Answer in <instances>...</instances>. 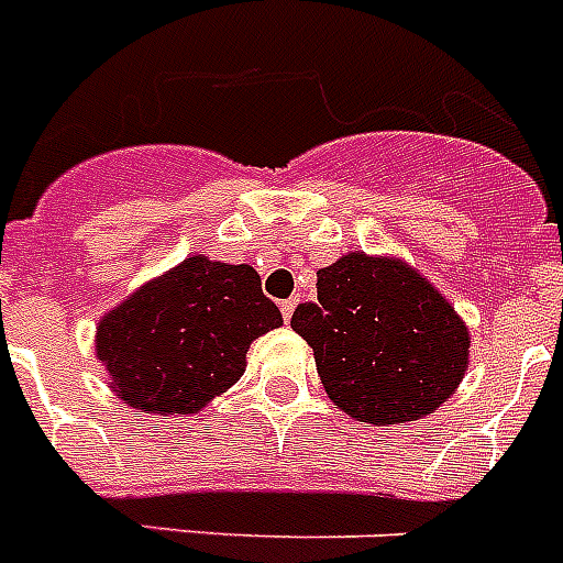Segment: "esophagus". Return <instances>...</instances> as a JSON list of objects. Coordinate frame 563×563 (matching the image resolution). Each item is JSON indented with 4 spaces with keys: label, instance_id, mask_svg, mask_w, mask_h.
Wrapping results in <instances>:
<instances>
[{
    "label": "esophagus",
    "instance_id": "esophagus-1",
    "mask_svg": "<svg viewBox=\"0 0 563 563\" xmlns=\"http://www.w3.org/2000/svg\"><path fill=\"white\" fill-rule=\"evenodd\" d=\"M295 306H297V297H289V300H283V303H280L283 321H286V323L291 321V314H295Z\"/></svg>",
    "mask_w": 563,
    "mask_h": 563
}]
</instances>
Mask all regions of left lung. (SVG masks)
Returning a JSON list of instances; mask_svg holds the SVG:
<instances>
[{"mask_svg": "<svg viewBox=\"0 0 563 563\" xmlns=\"http://www.w3.org/2000/svg\"><path fill=\"white\" fill-rule=\"evenodd\" d=\"M329 399L369 424L433 413L463 382L468 329L431 283L396 260L346 254L318 272L291 314Z\"/></svg>", "mask_w": 563, "mask_h": 563, "instance_id": "1", "label": "left lung"}]
</instances>
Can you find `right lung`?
I'll list each match as a JSON object with an SVG mask.
<instances>
[{"mask_svg": "<svg viewBox=\"0 0 563 563\" xmlns=\"http://www.w3.org/2000/svg\"><path fill=\"white\" fill-rule=\"evenodd\" d=\"M280 323L254 268L199 254L100 321L98 358L130 408L194 413L240 382L251 341Z\"/></svg>", "mask_w": 563, "mask_h": 563, "instance_id": "1", "label": "right lung"}]
</instances>
